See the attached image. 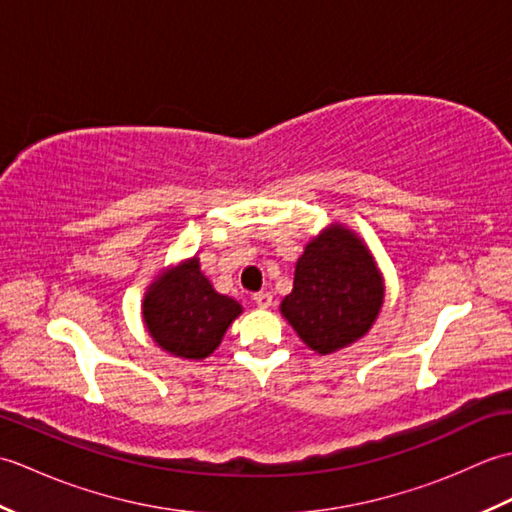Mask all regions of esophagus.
Wrapping results in <instances>:
<instances>
[{"mask_svg":"<svg viewBox=\"0 0 512 512\" xmlns=\"http://www.w3.org/2000/svg\"><path fill=\"white\" fill-rule=\"evenodd\" d=\"M253 301L257 308L264 310V308L273 306V295H270V292H257V295H253Z\"/></svg>","mask_w":512,"mask_h":512,"instance_id":"obj_1","label":"esophagus"}]
</instances>
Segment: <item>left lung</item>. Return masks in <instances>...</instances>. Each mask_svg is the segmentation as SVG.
Segmentation results:
<instances>
[{
    "label": "left lung",
    "instance_id": "left-lung-1",
    "mask_svg": "<svg viewBox=\"0 0 512 512\" xmlns=\"http://www.w3.org/2000/svg\"><path fill=\"white\" fill-rule=\"evenodd\" d=\"M385 303V279L372 250L341 222H332L303 248L284 317L312 352L328 356L372 330Z\"/></svg>",
    "mask_w": 512,
    "mask_h": 512
}]
</instances>
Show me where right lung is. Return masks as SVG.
<instances>
[{"label":"right lung","mask_w":512,"mask_h":512,"mask_svg":"<svg viewBox=\"0 0 512 512\" xmlns=\"http://www.w3.org/2000/svg\"><path fill=\"white\" fill-rule=\"evenodd\" d=\"M242 312L233 297L213 288L198 255L162 268L143 297V323L151 341L184 361L211 356Z\"/></svg>","instance_id":"add662e5"}]
</instances>
